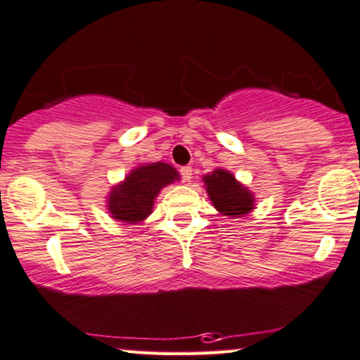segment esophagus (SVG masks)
I'll return each instance as SVG.
<instances>
[{"label": "esophagus", "instance_id": "1", "mask_svg": "<svg viewBox=\"0 0 360 360\" xmlns=\"http://www.w3.org/2000/svg\"><path fill=\"white\" fill-rule=\"evenodd\" d=\"M179 172H181V177H183V181H186V183L191 181V177H193V167L191 166H183L179 169Z\"/></svg>", "mask_w": 360, "mask_h": 360}]
</instances>
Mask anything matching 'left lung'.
<instances>
[{"label":"left lung","instance_id":"left-lung-1","mask_svg":"<svg viewBox=\"0 0 360 360\" xmlns=\"http://www.w3.org/2000/svg\"><path fill=\"white\" fill-rule=\"evenodd\" d=\"M204 184L214 207L227 217H243L255 207L253 194L238 183L232 172L215 169L204 176Z\"/></svg>","mask_w":360,"mask_h":360}]
</instances>
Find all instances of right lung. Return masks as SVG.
<instances>
[{
  "instance_id": "add662e5",
  "label": "right lung",
  "mask_w": 360,
  "mask_h": 360,
  "mask_svg": "<svg viewBox=\"0 0 360 360\" xmlns=\"http://www.w3.org/2000/svg\"><path fill=\"white\" fill-rule=\"evenodd\" d=\"M174 181H179V172L167 162L158 161L138 166L110 191L108 212L118 222H143L153 212V204L160 191Z\"/></svg>"
}]
</instances>
